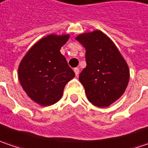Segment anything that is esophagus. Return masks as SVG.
Returning a JSON list of instances; mask_svg holds the SVG:
<instances>
[{
	"label": "esophagus",
	"instance_id": "1",
	"mask_svg": "<svg viewBox=\"0 0 148 148\" xmlns=\"http://www.w3.org/2000/svg\"><path fill=\"white\" fill-rule=\"evenodd\" d=\"M74 72H75V74H76V76H78V74H79V68H74Z\"/></svg>",
	"mask_w": 148,
	"mask_h": 148
}]
</instances>
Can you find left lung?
<instances>
[{
	"label": "left lung",
	"mask_w": 148,
	"mask_h": 148,
	"mask_svg": "<svg viewBox=\"0 0 148 148\" xmlns=\"http://www.w3.org/2000/svg\"><path fill=\"white\" fill-rule=\"evenodd\" d=\"M77 40L86 51V66L79 80L87 99L95 106L107 107L126 90L129 81L128 65L114 43L99 30L82 34Z\"/></svg>",
	"instance_id": "8db88e82"
}]
</instances>
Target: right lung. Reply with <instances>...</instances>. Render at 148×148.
Masks as SVG:
<instances>
[{"label": "right lung", "instance_id": "1", "mask_svg": "<svg viewBox=\"0 0 148 148\" xmlns=\"http://www.w3.org/2000/svg\"><path fill=\"white\" fill-rule=\"evenodd\" d=\"M69 35L50 34L36 43L20 62V82L27 95L39 105H51L58 101L66 84L75 77L60 49Z\"/></svg>", "mask_w": 148, "mask_h": 148}]
</instances>
